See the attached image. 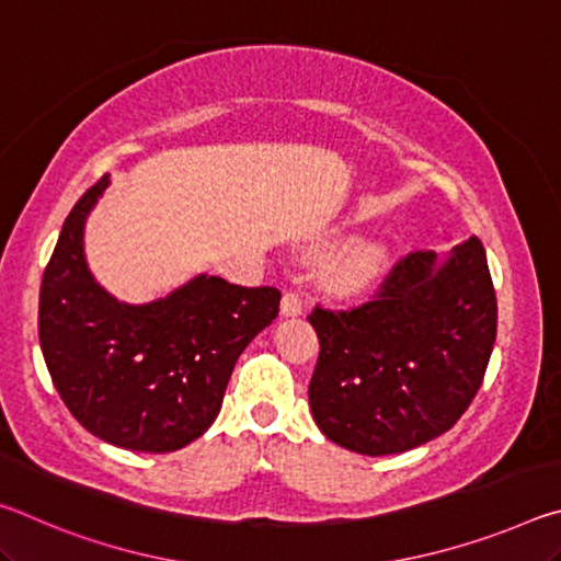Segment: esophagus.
<instances>
[{"label":"esophagus","mask_w":561,"mask_h":561,"mask_svg":"<svg viewBox=\"0 0 561 561\" xmlns=\"http://www.w3.org/2000/svg\"><path fill=\"white\" fill-rule=\"evenodd\" d=\"M304 309V301H301V294L297 289H287L282 297V314L284 317H297L301 314Z\"/></svg>","instance_id":"34e87169"}]
</instances>
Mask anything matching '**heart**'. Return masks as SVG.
<instances>
[{
    "instance_id": "1",
    "label": "heart",
    "mask_w": 561,
    "mask_h": 561,
    "mask_svg": "<svg viewBox=\"0 0 561 561\" xmlns=\"http://www.w3.org/2000/svg\"><path fill=\"white\" fill-rule=\"evenodd\" d=\"M386 252L378 242H356L331 260L327 267V279L339 291H354L366 287L383 267Z\"/></svg>"
}]
</instances>
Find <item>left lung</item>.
<instances>
[{
  "label": "left lung",
  "mask_w": 561,
  "mask_h": 561,
  "mask_svg": "<svg viewBox=\"0 0 561 561\" xmlns=\"http://www.w3.org/2000/svg\"><path fill=\"white\" fill-rule=\"evenodd\" d=\"M319 358L309 405L329 440L393 455L450 431L485 378L497 297L480 237L445 264L428 250L398 260L356 307L317 304Z\"/></svg>",
  "instance_id": "8db88e82"
}]
</instances>
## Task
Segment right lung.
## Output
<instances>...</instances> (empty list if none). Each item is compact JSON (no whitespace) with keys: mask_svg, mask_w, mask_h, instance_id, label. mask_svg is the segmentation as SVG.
<instances>
[{"mask_svg":"<svg viewBox=\"0 0 561 561\" xmlns=\"http://www.w3.org/2000/svg\"><path fill=\"white\" fill-rule=\"evenodd\" d=\"M103 175L71 207L39 289V344L61 401L83 428L138 453L193 443L220 413L244 346L279 314L282 291L197 277L128 307L83 260V220Z\"/></svg>","mask_w":561,"mask_h":561,"instance_id":"obj_1","label":"right lung"}]
</instances>
